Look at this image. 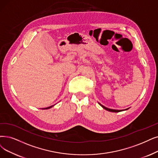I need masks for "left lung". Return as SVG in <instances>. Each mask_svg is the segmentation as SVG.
Masks as SVG:
<instances>
[{
    "mask_svg": "<svg viewBox=\"0 0 158 158\" xmlns=\"http://www.w3.org/2000/svg\"><path fill=\"white\" fill-rule=\"evenodd\" d=\"M99 104L102 107V108H104V109H105V110H106L107 111H111V112H120V111H123V110H113V109H109V108H106L105 106H102V104H100V103H99ZM127 110H128V109H127Z\"/></svg>",
    "mask_w": 158,
    "mask_h": 158,
    "instance_id": "1",
    "label": "left lung"
}]
</instances>
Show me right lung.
I'll return each instance as SVG.
<instances>
[{
  "mask_svg": "<svg viewBox=\"0 0 158 158\" xmlns=\"http://www.w3.org/2000/svg\"><path fill=\"white\" fill-rule=\"evenodd\" d=\"M53 106H49V107H47V108H43V110H47V109H49V108H52Z\"/></svg>",
  "mask_w": 158,
  "mask_h": 158,
  "instance_id": "1",
  "label": "right lung"
}]
</instances>
